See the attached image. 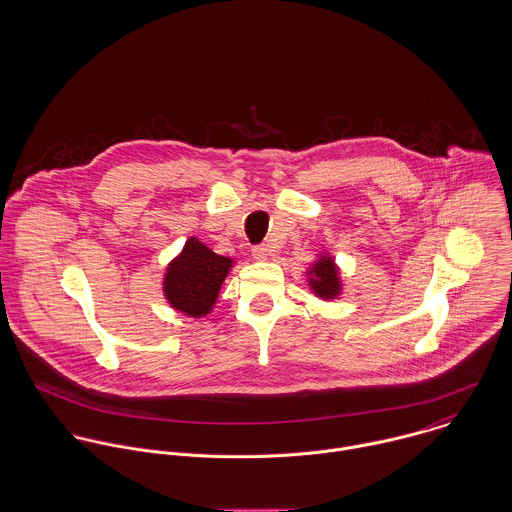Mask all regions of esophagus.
I'll return each instance as SVG.
<instances>
[{"instance_id":"esophagus-1","label":"esophagus","mask_w":512,"mask_h":512,"mask_svg":"<svg viewBox=\"0 0 512 512\" xmlns=\"http://www.w3.org/2000/svg\"><path fill=\"white\" fill-rule=\"evenodd\" d=\"M252 256H254L256 260H268V256H270V248H268L266 244L254 246V248H252Z\"/></svg>"}]
</instances>
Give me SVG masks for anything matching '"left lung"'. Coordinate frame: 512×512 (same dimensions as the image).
I'll list each match as a JSON object with an SVG mask.
<instances>
[{
  "instance_id": "8db88e82",
  "label": "left lung",
  "mask_w": 512,
  "mask_h": 512,
  "mask_svg": "<svg viewBox=\"0 0 512 512\" xmlns=\"http://www.w3.org/2000/svg\"><path fill=\"white\" fill-rule=\"evenodd\" d=\"M309 286L321 299H333L341 293L339 270L331 256H321L309 270Z\"/></svg>"
}]
</instances>
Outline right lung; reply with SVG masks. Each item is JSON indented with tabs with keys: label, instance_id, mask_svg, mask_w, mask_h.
I'll return each mask as SVG.
<instances>
[{
	"label": "right lung",
	"instance_id": "right-lung-1",
	"mask_svg": "<svg viewBox=\"0 0 512 512\" xmlns=\"http://www.w3.org/2000/svg\"><path fill=\"white\" fill-rule=\"evenodd\" d=\"M230 268V258L215 254L197 238H189L183 252L167 268L163 282L165 297L171 307L185 315H207Z\"/></svg>",
	"mask_w": 512,
	"mask_h": 512
}]
</instances>
